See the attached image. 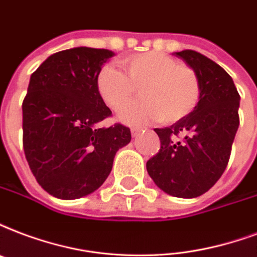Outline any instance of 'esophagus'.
Masks as SVG:
<instances>
[{"mask_svg":"<svg viewBox=\"0 0 257 257\" xmlns=\"http://www.w3.org/2000/svg\"><path fill=\"white\" fill-rule=\"evenodd\" d=\"M142 131H143L142 128H135V126H133V128L131 129V133H132L133 137H136V136H139L140 133H142Z\"/></svg>","mask_w":257,"mask_h":257,"instance_id":"obj_1","label":"esophagus"}]
</instances>
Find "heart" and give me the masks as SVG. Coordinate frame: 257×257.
Segmentation results:
<instances>
[{"label": "heart", "instance_id": "1", "mask_svg": "<svg viewBox=\"0 0 257 257\" xmlns=\"http://www.w3.org/2000/svg\"><path fill=\"white\" fill-rule=\"evenodd\" d=\"M124 72L105 64L95 76L98 95L113 110L132 99L139 87L142 99L118 113L122 122L140 125L152 120L172 124L185 118L197 107L201 82L197 72L158 51L137 54L121 60Z\"/></svg>", "mask_w": 257, "mask_h": 257}]
</instances>
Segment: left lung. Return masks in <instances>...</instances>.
Segmentation results:
<instances>
[{"instance_id":"left-lung-1","label":"left lung","mask_w":257,"mask_h":257,"mask_svg":"<svg viewBox=\"0 0 257 257\" xmlns=\"http://www.w3.org/2000/svg\"><path fill=\"white\" fill-rule=\"evenodd\" d=\"M174 55L197 72L201 98L187 117L155 129L160 150L147 162V171L164 193L195 198L211 189L228 166L240 124V95L232 76L205 55L191 50Z\"/></svg>"}]
</instances>
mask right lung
<instances>
[{"label":"right lung","mask_w":257,"mask_h":257,"mask_svg":"<svg viewBox=\"0 0 257 257\" xmlns=\"http://www.w3.org/2000/svg\"><path fill=\"white\" fill-rule=\"evenodd\" d=\"M113 55L89 47L64 50L31 75L23 146L37 183L56 198H82L101 187L115 152L131 142L128 126H101L111 110L98 95L95 76Z\"/></svg>","instance_id":"1"}]
</instances>
